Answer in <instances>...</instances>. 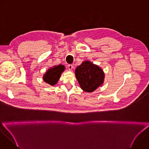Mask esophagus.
I'll return each instance as SVG.
<instances>
[{
	"label": "esophagus",
	"instance_id": "obj_1",
	"mask_svg": "<svg viewBox=\"0 0 149 149\" xmlns=\"http://www.w3.org/2000/svg\"><path fill=\"white\" fill-rule=\"evenodd\" d=\"M73 68H74V67H73L72 65H68V70H69L70 71H72V69H73Z\"/></svg>",
	"mask_w": 149,
	"mask_h": 149
}]
</instances>
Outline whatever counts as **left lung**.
Returning a JSON list of instances; mask_svg holds the SVG:
<instances>
[{
  "label": "left lung",
  "instance_id": "1",
  "mask_svg": "<svg viewBox=\"0 0 149 149\" xmlns=\"http://www.w3.org/2000/svg\"><path fill=\"white\" fill-rule=\"evenodd\" d=\"M75 77L81 88L86 92L92 93L104 84L105 74L101 67L86 60L77 67Z\"/></svg>",
  "mask_w": 149,
  "mask_h": 149
}]
</instances>
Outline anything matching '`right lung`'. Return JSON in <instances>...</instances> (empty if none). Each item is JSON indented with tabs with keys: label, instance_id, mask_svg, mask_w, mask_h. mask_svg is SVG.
Masks as SVG:
<instances>
[{
	"label": "right lung",
	"instance_id": "add662e5",
	"mask_svg": "<svg viewBox=\"0 0 149 149\" xmlns=\"http://www.w3.org/2000/svg\"><path fill=\"white\" fill-rule=\"evenodd\" d=\"M65 70L64 65L59 64L48 69L43 75V80L51 86H54L59 79L62 73Z\"/></svg>",
	"mask_w": 149,
	"mask_h": 149
}]
</instances>
